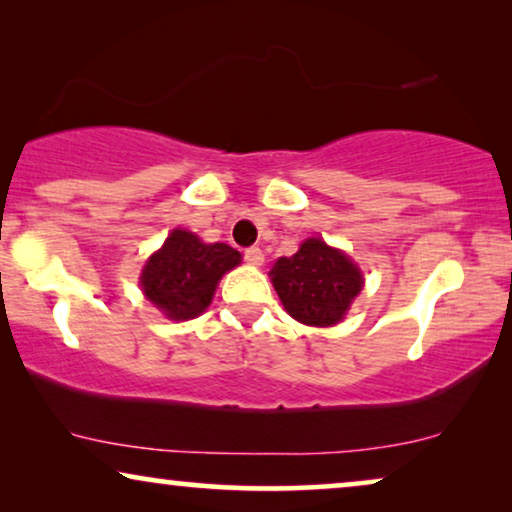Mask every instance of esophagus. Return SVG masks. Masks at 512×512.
Instances as JSON below:
<instances>
[{
  "instance_id": "esophagus-1",
  "label": "esophagus",
  "mask_w": 512,
  "mask_h": 512,
  "mask_svg": "<svg viewBox=\"0 0 512 512\" xmlns=\"http://www.w3.org/2000/svg\"><path fill=\"white\" fill-rule=\"evenodd\" d=\"M243 257H245V262L252 264V267H262V262H264V252L260 248H255V245L245 250Z\"/></svg>"
}]
</instances>
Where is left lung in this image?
<instances>
[{"mask_svg": "<svg viewBox=\"0 0 512 512\" xmlns=\"http://www.w3.org/2000/svg\"><path fill=\"white\" fill-rule=\"evenodd\" d=\"M271 283L292 318L304 325L327 327L344 318L363 288V276L344 252L320 238H309L295 255L274 264Z\"/></svg>", "mask_w": 512, "mask_h": 512, "instance_id": "1", "label": "left lung"}]
</instances>
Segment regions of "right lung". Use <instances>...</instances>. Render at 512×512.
Segmentation results:
<instances>
[{"mask_svg":"<svg viewBox=\"0 0 512 512\" xmlns=\"http://www.w3.org/2000/svg\"><path fill=\"white\" fill-rule=\"evenodd\" d=\"M241 262L227 243H201L192 231L175 229L145 264L140 283L147 299L168 318H196L208 309L217 281Z\"/></svg>","mask_w":512,"mask_h":512,"instance_id":"add662e5","label":"right lung"}]
</instances>
